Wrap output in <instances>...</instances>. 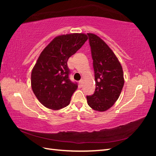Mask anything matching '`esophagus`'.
I'll return each mask as SVG.
<instances>
[{"label": "esophagus", "mask_w": 156, "mask_h": 156, "mask_svg": "<svg viewBox=\"0 0 156 156\" xmlns=\"http://www.w3.org/2000/svg\"><path fill=\"white\" fill-rule=\"evenodd\" d=\"M83 84H84V80L82 79V80L79 81V86H80V87H82L83 86Z\"/></svg>", "instance_id": "esophagus-1"}]
</instances>
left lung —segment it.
I'll return each instance as SVG.
<instances>
[{
  "mask_svg": "<svg viewBox=\"0 0 156 156\" xmlns=\"http://www.w3.org/2000/svg\"><path fill=\"white\" fill-rule=\"evenodd\" d=\"M93 59L96 89L87 96L89 106L102 112L110 109L118 99L125 83L122 67L114 53L105 42L94 34L88 33Z\"/></svg>",
  "mask_w": 156,
  "mask_h": 156,
  "instance_id": "left-lung-1",
  "label": "left lung"
}]
</instances>
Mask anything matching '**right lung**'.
<instances>
[{
  "label": "right lung",
  "instance_id": "right-lung-1",
  "mask_svg": "<svg viewBox=\"0 0 156 156\" xmlns=\"http://www.w3.org/2000/svg\"><path fill=\"white\" fill-rule=\"evenodd\" d=\"M87 39L82 33L60 35L41 52L31 72V84L37 99L45 107L59 110L69 104L78 85L69 79L67 60Z\"/></svg>",
  "mask_w": 156,
  "mask_h": 156
}]
</instances>
